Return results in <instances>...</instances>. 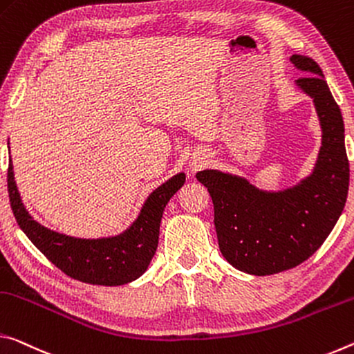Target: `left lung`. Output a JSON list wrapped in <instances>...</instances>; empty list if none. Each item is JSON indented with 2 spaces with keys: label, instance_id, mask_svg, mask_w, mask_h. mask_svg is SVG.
Instances as JSON below:
<instances>
[{
  "label": "left lung",
  "instance_id": "1",
  "mask_svg": "<svg viewBox=\"0 0 354 354\" xmlns=\"http://www.w3.org/2000/svg\"><path fill=\"white\" fill-rule=\"evenodd\" d=\"M290 61L309 72L297 83L314 98L323 141L315 171L297 187L265 193L245 178L219 171H201L215 210L218 245L236 270L266 276L303 263L323 245L344 210L350 185L344 119L323 71L312 57Z\"/></svg>",
  "mask_w": 354,
  "mask_h": 354
}]
</instances>
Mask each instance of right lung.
<instances>
[{
  "instance_id": "obj_1",
  "label": "right lung",
  "mask_w": 354,
  "mask_h": 354,
  "mask_svg": "<svg viewBox=\"0 0 354 354\" xmlns=\"http://www.w3.org/2000/svg\"><path fill=\"white\" fill-rule=\"evenodd\" d=\"M183 183L185 174H177L156 188L147 198L136 221L124 234L113 239L81 240L48 230L34 221L21 204L12 163L8 167L9 201L21 230L62 273L92 286H122L138 279L147 270L158 246L165 207Z\"/></svg>"
}]
</instances>
